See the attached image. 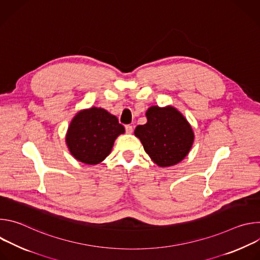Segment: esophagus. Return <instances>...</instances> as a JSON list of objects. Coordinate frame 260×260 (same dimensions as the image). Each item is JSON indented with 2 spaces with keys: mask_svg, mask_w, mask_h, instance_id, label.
Here are the masks:
<instances>
[{
  "mask_svg": "<svg viewBox=\"0 0 260 260\" xmlns=\"http://www.w3.org/2000/svg\"><path fill=\"white\" fill-rule=\"evenodd\" d=\"M133 131H134V127H133V125H132V124H127V125H125V132H126L127 134H132V133H133Z\"/></svg>",
  "mask_w": 260,
  "mask_h": 260,
  "instance_id": "1",
  "label": "esophagus"
}]
</instances>
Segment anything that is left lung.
Here are the masks:
<instances>
[{"instance_id": "8db88e82", "label": "left lung", "mask_w": 260, "mask_h": 260, "mask_svg": "<svg viewBox=\"0 0 260 260\" xmlns=\"http://www.w3.org/2000/svg\"><path fill=\"white\" fill-rule=\"evenodd\" d=\"M146 116L147 123L135 129L146 153L159 167L180 162L188 154L194 138L187 120L173 107L153 106Z\"/></svg>"}]
</instances>
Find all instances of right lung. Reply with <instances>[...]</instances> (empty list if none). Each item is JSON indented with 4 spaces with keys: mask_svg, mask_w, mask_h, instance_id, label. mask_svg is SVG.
<instances>
[{
    "mask_svg": "<svg viewBox=\"0 0 260 260\" xmlns=\"http://www.w3.org/2000/svg\"><path fill=\"white\" fill-rule=\"evenodd\" d=\"M124 133L116 116L92 107L73 118L67 134V145L72 155L87 165H98L111 152L115 139Z\"/></svg>",
    "mask_w": 260,
    "mask_h": 260,
    "instance_id": "right-lung-1",
    "label": "right lung"
}]
</instances>
